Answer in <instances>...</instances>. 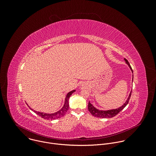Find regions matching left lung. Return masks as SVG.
<instances>
[{
	"mask_svg": "<svg viewBox=\"0 0 156 156\" xmlns=\"http://www.w3.org/2000/svg\"><path fill=\"white\" fill-rule=\"evenodd\" d=\"M125 61L126 62V63L128 64V65L129 66V67L130 69V70H131L132 73L133 72V70L131 67V66L128 62V61L126 59L124 58ZM132 91V90H131ZM131 91L130 92L129 96L126 100V101L125 102V104L120 107L116 108V109H112V110H100L97 109L96 108H95L91 103L90 102H89L88 103V110L90 111V112L94 117H99V118H112L114 117V116H115L116 115H117L121 110H122L128 104L129 100L130 99L131 97Z\"/></svg>",
	"mask_w": 156,
	"mask_h": 156,
	"instance_id": "left-lung-1",
	"label": "left lung"
}]
</instances>
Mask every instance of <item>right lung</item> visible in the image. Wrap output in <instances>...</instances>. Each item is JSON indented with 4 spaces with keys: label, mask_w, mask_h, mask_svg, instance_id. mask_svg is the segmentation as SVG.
Wrapping results in <instances>:
<instances>
[{
    "label": "right lung",
    "mask_w": 156,
    "mask_h": 156,
    "mask_svg": "<svg viewBox=\"0 0 156 156\" xmlns=\"http://www.w3.org/2000/svg\"><path fill=\"white\" fill-rule=\"evenodd\" d=\"M75 91V90H73L70 92H69L67 94L66 96L65 99V104L63 106V107L58 111H57V112L55 113H53V114H45V113H43V112H37V111L33 110V109H32L31 108H30L31 110H33L34 112L37 114L39 116H40L41 117L46 119V120H55L58 118H60L62 117H63V115H65V114H66V112H67V110H69V98L71 96V95L73 94V93H74Z\"/></svg>",
    "instance_id": "obj_1"
}]
</instances>
